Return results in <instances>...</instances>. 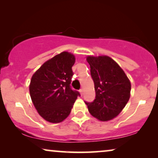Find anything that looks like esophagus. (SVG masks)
Here are the masks:
<instances>
[{
  "label": "esophagus",
  "mask_w": 158,
  "mask_h": 158,
  "mask_svg": "<svg viewBox=\"0 0 158 158\" xmlns=\"http://www.w3.org/2000/svg\"><path fill=\"white\" fill-rule=\"evenodd\" d=\"M79 92H80V94H81V95H83V94H84V90H83V89H80Z\"/></svg>",
  "instance_id": "34e87169"
}]
</instances>
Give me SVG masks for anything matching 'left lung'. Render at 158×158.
<instances>
[{
    "instance_id": "1",
    "label": "left lung",
    "mask_w": 158,
    "mask_h": 158,
    "mask_svg": "<svg viewBox=\"0 0 158 158\" xmlns=\"http://www.w3.org/2000/svg\"><path fill=\"white\" fill-rule=\"evenodd\" d=\"M96 96L86 102L89 112L101 121L117 116L129 101L131 84L125 73L110 57L88 56Z\"/></svg>"
}]
</instances>
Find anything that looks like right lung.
I'll return each instance as SVG.
<instances>
[{
    "label": "right lung",
    "instance_id": "right-lung-1",
    "mask_svg": "<svg viewBox=\"0 0 158 158\" xmlns=\"http://www.w3.org/2000/svg\"><path fill=\"white\" fill-rule=\"evenodd\" d=\"M74 56L64 52L46 61L33 75L31 98L39 114L46 121L61 123L69 115L77 97L71 82Z\"/></svg>",
    "mask_w": 158,
    "mask_h": 158
}]
</instances>
